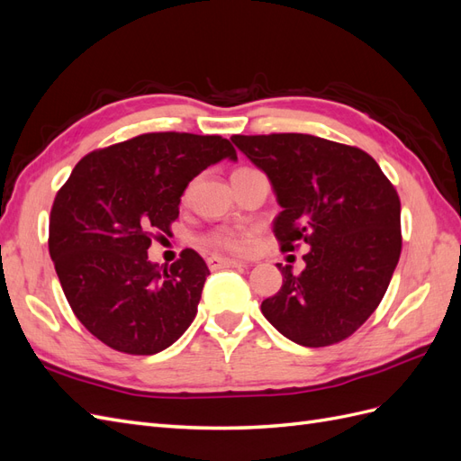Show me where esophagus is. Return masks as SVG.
Listing matches in <instances>:
<instances>
[{"label": "esophagus", "mask_w": 461, "mask_h": 461, "mask_svg": "<svg viewBox=\"0 0 461 461\" xmlns=\"http://www.w3.org/2000/svg\"><path fill=\"white\" fill-rule=\"evenodd\" d=\"M207 267L212 271H217V269H229V267H244V263L236 261V259H229V258L212 256V258H207Z\"/></svg>", "instance_id": "1"}]
</instances>
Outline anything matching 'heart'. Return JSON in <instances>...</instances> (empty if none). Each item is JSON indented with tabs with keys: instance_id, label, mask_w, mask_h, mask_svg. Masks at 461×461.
Returning a JSON list of instances; mask_svg holds the SVG:
<instances>
[{
	"instance_id": "obj_1",
	"label": "heart",
	"mask_w": 461,
	"mask_h": 461,
	"mask_svg": "<svg viewBox=\"0 0 461 461\" xmlns=\"http://www.w3.org/2000/svg\"><path fill=\"white\" fill-rule=\"evenodd\" d=\"M249 239L252 234L246 230H234V229H217L207 232L202 242L209 248L222 249V252H232V254H242L249 246Z\"/></svg>"
}]
</instances>
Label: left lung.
I'll return each mask as SVG.
<instances>
[{
	"mask_svg": "<svg viewBox=\"0 0 461 461\" xmlns=\"http://www.w3.org/2000/svg\"><path fill=\"white\" fill-rule=\"evenodd\" d=\"M230 140L269 176L283 212L281 252L305 242L300 275L261 302L269 323L300 346L342 342L381 303L402 252L400 198L376 161L356 146L312 134H234Z\"/></svg>",
	"mask_w": 461,
	"mask_h": 461,
	"instance_id": "1",
	"label": "left lung"
}]
</instances>
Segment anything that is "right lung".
<instances>
[{
	"instance_id": "add662e5",
	"label": "right lung",
	"mask_w": 461,
	"mask_h": 461,
	"mask_svg": "<svg viewBox=\"0 0 461 461\" xmlns=\"http://www.w3.org/2000/svg\"><path fill=\"white\" fill-rule=\"evenodd\" d=\"M236 149L217 134L148 132L82 158L50 215V256L65 298L97 340L151 356L196 317L209 269L186 248L173 265L148 259L171 232L190 180Z\"/></svg>"
}]
</instances>
